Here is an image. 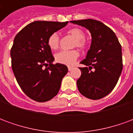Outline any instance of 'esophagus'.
Instances as JSON below:
<instances>
[{"label":"esophagus","mask_w":133,"mask_h":133,"mask_svg":"<svg viewBox=\"0 0 133 133\" xmlns=\"http://www.w3.org/2000/svg\"><path fill=\"white\" fill-rule=\"evenodd\" d=\"M68 70H69V71H70V70H72V68H73V67L68 66Z\"/></svg>","instance_id":"esophagus-1"}]
</instances>
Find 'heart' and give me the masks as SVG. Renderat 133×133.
Instances as JSON below:
<instances>
[{
	"label": "heart",
	"instance_id": "1",
	"mask_svg": "<svg viewBox=\"0 0 133 133\" xmlns=\"http://www.w3.org/2000/svg\"><path fill=\"white\" fill-rule=\"evenodd\" d=\"M68 33L75 39V46L83 49L86 46V41L85 40V33L83 30L75 28H72ZM48 46L52 50L58 49L60 44V37L58 33H53L50 35L48 39ZM79 56V53L77 50H61L55 55V61L58 63L64 65H72L74 63Z\"/></svg>",
	"mask_w": 133,
	"mask_h": 133
}]
</instances>
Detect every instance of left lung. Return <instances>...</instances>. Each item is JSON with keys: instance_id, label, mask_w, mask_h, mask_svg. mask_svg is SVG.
I'll return each instance as SVG.
<instances>
[{"instance_id": "obj_1", "label": "left lung", "mask_w": 133, "mask_h": 133, "mask_svg": "<svg viewBox=\"0 0 133 133\" xmlns=\"http://www.w3.org/2000/svg\"><path fill=\"white\" fill-rule=\"evenodd\" d=\"M70 23L87 28L92 36L90 48L81 62L85 66L79 68L78 90L91 100L104 98L114 89L122 72L121 45L114 32L102 22L85 19Z\"/></svg>"}]
</instances>
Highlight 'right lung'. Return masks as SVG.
I'll return each instance as SVG.
<instances>
[{
	"label": "right lung",
	"mask_w": 133,
	"mask_h": 133,
	"mask_svg": "<svg viewBox=\"0 0 133 133\" xmlns=\"http://www.w3.org/2000/svg\"><path fill=\"white\" fill-rule=\"evenodd\" d=\"M68 22L38 21L30 23L14 38L10 50L12 70L25 95L37 102H46L58 94L68 69L52 64L54 57L48 39Z\"/></svg>",
	"instance_id": "obj_1"
}]
</instances>
